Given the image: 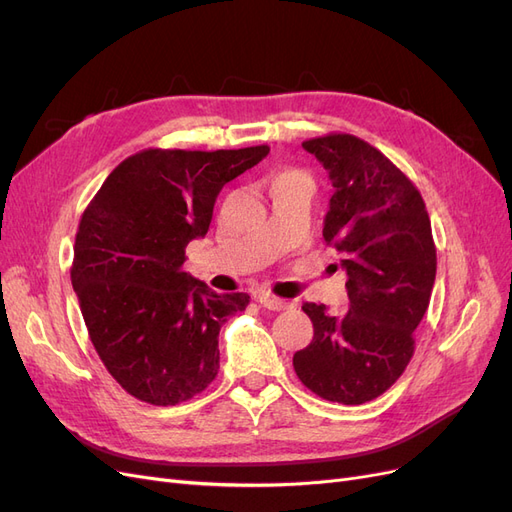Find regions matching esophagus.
Instances as JSON below:
<instances>
[{"label":"esophagus","mask_w":512,"mask_h":512,"mask_svg":"<svg viewBox=\"0 0 512 512\" xmlns=\"http://www.w3.org/2000/svg\"><path fill=\"white\" fill-rule=\"evenodd\" d=\"M258 303H260L262 307L273 309V312H282V309L288 307V301H284V299H280V297H275V294H271V292H260V294H258Z\"/></svg>","instance_id":"obj_1"}]
</instances>
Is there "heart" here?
<instances>
[{
	"instance_id": "1",
	"label": "heart",
	"mask_w": 512,
	"mask_h": 512,
	"mask_svg": "<svg viewBox=\"0 0 512 512\" xmlns=\"http://www.w3.org/2000/svg\"><path fill=\"white\" fill-rule=\"evenodd\" d=\"M297 175H303V173H299V170H284V173L277 177H297Z\"/></svg>"
}]
</instances>
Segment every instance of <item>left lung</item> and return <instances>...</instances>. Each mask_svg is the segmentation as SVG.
<instances>
[{"instance_id": "obj_1", "label": "left lung", "mask_w": 512, "mask_h": 512, "mask_svg": "<svg viewBox=\"0 0 512 512\" xmlns=\"http://www.w3.org/2000/svg\"><path fill=\"white\" fill-rule=\"evenodd\" d=\"M303 147L333 181L322 237L346 269L350 305L331 316L322 303H303L314 339L292 365L318 397L359 406L389 391L412 359L436 282V243L421 192L382 151L337 132Z\"/></svg>"}]
</instances>
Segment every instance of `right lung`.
I'll return each instance as SVG.
<instances>
[{
	"instance_id": "1",
	"label": "right lung",
	"mask_w": 512,
	"mask_h": 512,
	"mask_svg": "<svg viewBox=\"0 0 512 512\" xmlns=\"http://www.w3.org/2000/svg\"><path fill=\"white\" fill-rule=\"evenodd\" d=\"M267 153L143 149L81 215L70 277L89 339L108 374L145 404L177 406L218 376L222 324L250 297L185 273V247L207 235L224 185Z\"/></svg>"
}]
</instances>
